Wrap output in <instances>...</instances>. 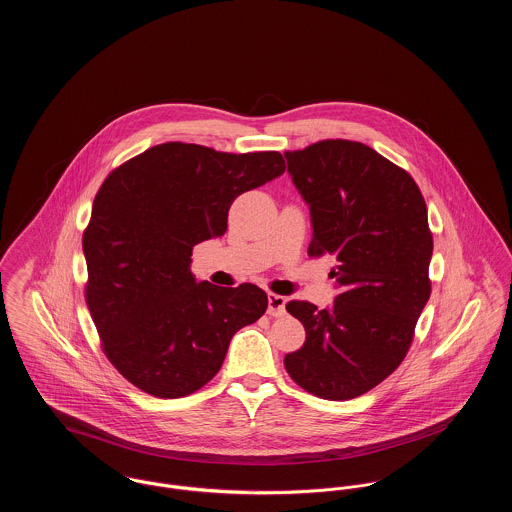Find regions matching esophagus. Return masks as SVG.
<instances>
[{
  "label": "esophagus",
  "instance_id": "34e87169",
  "mask_svg": "<svg viewBox=\"0 0 512 512\" xmlns=\"http://www.w3.org/2000/svg\"><path fill=\"white\" fill-rule=\"evenodd\" d=\"M285 305H287V299L283 295L268 293V315L283 317L285 315Z\"/></svg>",
  "mask_w": 512,
  "mask_h": 512
}]
</instances>
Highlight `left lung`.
I'll use <instances>...</instances> for the list:
<instances>
[{
  "label": "left lung",
  "mask_w": 512,
  "mask_h": 512,
  "mask_svg": "<svg viewBox=\"0 0 512 512\" xmlns=\"http://www.w3.org/2000/svg\"><path fill=\"white\" fill-rule=\"evenodd\" d=\"M285 160L309 205V254L334 262L340 293L326 309L287 303L307 338L283 364L321 399H354L399 368L430 297L426 203L405 170L362 142L321 140Z\"/></svg>",
  "instance_id": "obj_1"
}]
</instances>
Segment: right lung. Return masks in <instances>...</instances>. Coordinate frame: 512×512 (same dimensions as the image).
<instances>
[{
    "instance_id": "obj_1",
    "label": "right lung",
    "mask_w": 512,
    "mask_h": 512,
    "mask_svg": "<svg viewBox=\"0 0 512 512\" xmlns=\"http://www.w3.org/2000/svg\"><path fill=\"white\" fill-rule=\"evenodd\" d=\"M285 172L279 152L164 142L107 176L84 233L86 301L109 362L160 399L201 389L268 295L191 274L195 244L227 233L234 199Z\"/></svg>"
}]
</instances>
